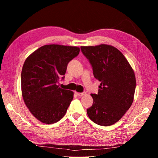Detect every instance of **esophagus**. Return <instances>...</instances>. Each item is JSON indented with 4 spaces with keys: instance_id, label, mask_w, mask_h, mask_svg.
Wrapping results in <instances>:
<instances>
[{
    "instance_id": "esophagus-1",
    "label": "esophagus",
    "mask_w": 158,
    "mask_h": 158,
    "mask_svg": "<svg viewBox=\"0 0 158 158\" xmlns=\"http://www.w3.org/2000/svg\"><path fill=\"white\" fill-rule=\"evenodd\" d=\"M76 95H78V96H83V95H85V92H82V93H79V92H76Z\"/></svg>"
}]
</instances>
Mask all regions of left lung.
<instances>
[{
  "instance_id": "1",
  "label": "left lung",
  "mask_w": 158,
  "mask_h": 158,
  "mask_svg": "<svg viewBox=\"0 0 158 158\" xmlns=\"http://www.w3.org/2000/svg\"><path fill=\"white\" fill-rule=\"evenodd\" d=\"M80 49L92 66L94 77L101 82L98 93L91 94L94 103L87 109L88 115L97 125H112L120 120L133 102L135 73L115 47L102 44L82 46Z\"/></svg>"
}]
</instances>
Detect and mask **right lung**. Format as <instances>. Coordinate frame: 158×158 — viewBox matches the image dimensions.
I'll return each instance as SVG.
<instances>
[{
    "mask_svg": "<svg viewBox=\"0 0 158 158\" xmlns=\"http://www.w3.org/2000/svg\"><path fill=\"white\" fill-rule=\"evenodd\" d=\"M77 47L47 45L27 57L21 74L23 101L31 114L45 124L63 118L73 99V92L59 87L69 62L79 54Z\"/></svg>",
    "mask_w": 158,
    "mask_h": 158,
    "instance_id": "obj_1",
    "label": "right lung"
}]
</instances>
